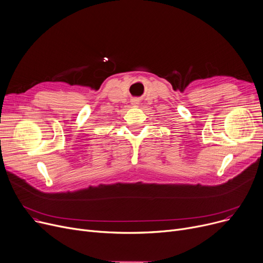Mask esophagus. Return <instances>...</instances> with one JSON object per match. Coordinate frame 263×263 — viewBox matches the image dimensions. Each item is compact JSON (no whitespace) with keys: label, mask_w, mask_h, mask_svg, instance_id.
Returning <instances> with one entry per match:
<instances>
[{"label":"esophagus","mask_w":263,"mask_h":263,"mask_svg":"<svg viewBox=\"0 0 263 263\" xmlns=\"http://www.w3.org/2000/svg\"><path fill=\"white\" fill-rule=\"evenodd\" d=\"M131 104H132L133 106H138V105H139V100H138V99H132V100H131Z\"/></svg>","instance_id":"obj_1"}]
</instances>
